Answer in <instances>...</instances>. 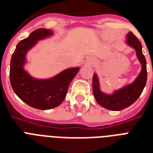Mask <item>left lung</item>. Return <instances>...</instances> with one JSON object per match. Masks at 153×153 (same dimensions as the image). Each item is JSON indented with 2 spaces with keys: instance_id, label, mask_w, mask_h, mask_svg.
Returning a JSON list of instances; mask_svg holds the SVG:
<instances>
[{
  "instance_id": "obj_1",
  "label": "left lung",
  "mask_w": 153,
  "mask_h": 153,
  "mask_svg": "<svg viewBox=\"0 0 153 153\" xmlns=\"http://www.w3.org/2000/svg\"><path fill=\"white\" fill-rule=\"evenodd\" d=\"M126 38V44L135 50L137 57L141 64V71L135 80L109 94L101 91L97 74L94 73L93 76V93L96 102L102 107L113 111H119L133 104L140 96L147 82V67L142 53V45L133 32H128Z\"/></svg>"
}]
</instances>
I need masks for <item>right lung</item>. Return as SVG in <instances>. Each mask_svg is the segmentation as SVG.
<instances>
[{
  "label": "right lung",
  "mask_w": 153,
  "mask_h": 153,
  "mask_svg": "<svg viewBox=\"0 0 153 153\" xmlns=\"http://www.w3.org/2000/svg\"><path fill=\"white\" fill-rule=\"evenodd\" d=\"M53 33L45 28L35 30L18 43L11 58L9 76L13 91L26 104L42 110L53 109L62 103L71 82L80 69L71 67L46 79H36L25 69L27 53L38 41L52 36Z\"/></svg>",
  "instance_id": "add662e5"
}]
</instances>
